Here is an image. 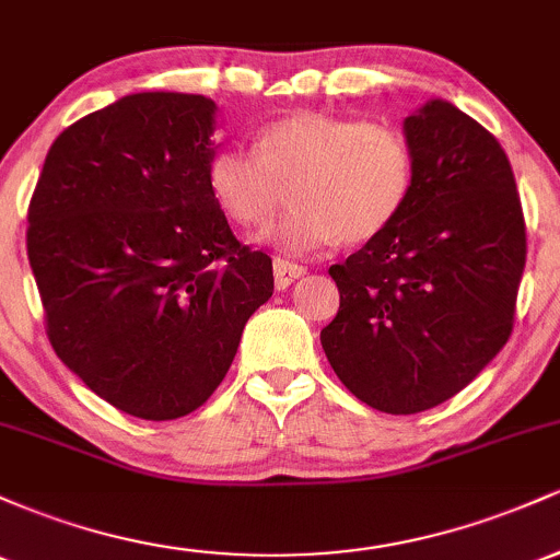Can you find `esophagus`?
I'll list each match as a JSON object with an SVG mask.
<instances>
[{"instance_id":"34e87169","label":"esophagus","mask_w":560,"mask_h":560,"mask_svg":"<svg viewBox=\"0 0 560 560\" xmlns=\"http://www.w3.org/2000/svg\"><path fill=\"white\" fill-rule=\"evenodd\" d=\"M305 273V266H298V262L289 260H273V279H276V289H287L294 279Z\"/></svg>"}]
</instances>
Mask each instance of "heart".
I'll return each instance as SVG.
<instances>
[{"mask_svg":"<svg viewBox=\"0 0 560 560\" xmlns=\"http://www.w3.org/2000/svg\"><path fill=\"white\" fill-rule=\"evenodd\" d=\"M413 178V147L400 128L329 113L271 120L255 137V152L223 147L208 163L210 197L244 229L266 226L292 189V213L262 234L287 255L384 234Z\"/></svg>","mask_w":560,"mask_h":560,"instance_id":"obj_1","label":"heart"}]
</instances>
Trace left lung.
I'll list each match as a JSON object with an SVG mask.
<instances>
[{"mask_svg": "<svg viewBox=\"0 0 560 560\" xmlns=\"http://www.w3.org/2000/svg\"><path fill=\"white\" fill-rule=\"evenodd\" d=\"M416 178L397 221L329 273L339 311L320 331L358 400L410 416L458 395L508 342L526 226L500 141L445 100L405 118Z\"/></svg>", "mask_w": 560, "mask_h": 560, "instance_id": "1", "label": "left lung"}]
</instances>
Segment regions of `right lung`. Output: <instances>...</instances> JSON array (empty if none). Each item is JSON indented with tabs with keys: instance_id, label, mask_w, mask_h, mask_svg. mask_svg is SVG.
<instances>
[{
	"instance_id": "1",
	"label": "right lung",
	"mask_w": 560,
	"mask_h": 560,
	"mask_svg": "<svg viewBox=\"0 0 560 560\" xmlns=\"http://www.w3.org/2000/svg\"><path fill=\"white\" fill-rule=\"evenodd\" d=\"M215 102L128 94L68 126L28 205L31 271L57 358L128 416L173 421L218 389L271 258L210 197Z\"/></svg>"
}]
</instances>
